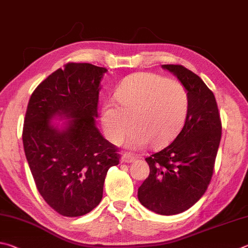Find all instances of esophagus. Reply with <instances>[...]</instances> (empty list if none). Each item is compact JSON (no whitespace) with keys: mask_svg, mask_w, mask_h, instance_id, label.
I'll return each mask as SVG.
<instances>
[{"mask_svg":"<svg viewBox=\"0 0 248 248\" xmlns=\"http://www.w3.org/2000/svg\"><path fill=\"white\" fill-rule=\"evenodd\" d=\"M136 160V157L134 155L131 154H124L122 155V161L126 162V163H132Z\"/></svg>","mask_w":248,"mask_h":248,"instance_id":"34e87169","label":"esophagus"}]
</instances>
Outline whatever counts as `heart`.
Here are the masks:
<instances>
[{
    "instance_id": "heart-1",
    "label": "heart",
    "mask_w": 248,
    "mask_h": 248,
    "mask_svg": "<svg viewBox=\"0 0 248 248\" xmlns=\"http://www.w3.org/2000/svg\"><path fill=\"white\" fill-rule=\"evenodd\" d=\"M115 106L106 103L101 122L108 140L117 144L129 129V146L141 149L166 144L183 126L188 110V93L180 81L153 73L128 77L115 94Z\"/></svg>"
}]
</instances>
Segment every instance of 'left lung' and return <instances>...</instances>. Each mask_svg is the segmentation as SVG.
Returning <instances> with one entry per match:
<instances>
[{
	"label": "left lung",
	"mask_w": 248,
	"mask_h": 248,
	"mask_svg": "<svg viewBox=\"0 0 248 248\" xmlns=\"http://www.w3.org/2000/svg\"><path fill=\"white\" fill-rule=\"evenodd\" d=\"M188 93L184 126L172 144L146 158L149 176L138 188V201L163 216L181 214L207 190L221 140V120L215 94L202 78L182 65H162Z\"/></svg>",
	"instance_id": "left-lung-1"
}]
</instances>
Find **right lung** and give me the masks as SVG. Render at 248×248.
<instances>
[{"mask_svg": "<svg viewBox=\"0 0 248 248\" xmlns=\"http://www.w3.org/2000/svg\"><path fill=\"white\" fill-rule=\"evenodd\" d=\"M108 71L67 63L39 85L26 111L23 144L39 193L64 217L88 214L102 199L117 148L95 126L100 82ZM65 117L60 128L51 121Z\"/></svg>", "mask_w": 248, "mask_h": 248, "instance_id": "obj_1", "label": "right lung"}]
</instances>
